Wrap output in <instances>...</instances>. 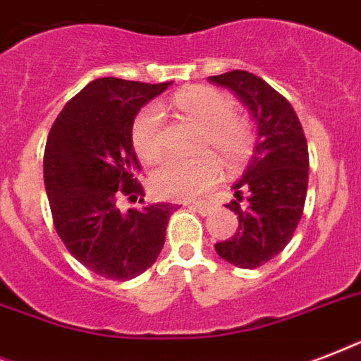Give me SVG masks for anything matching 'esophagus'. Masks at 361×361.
<instances>
[{"label":"esophagus","instance_id":"1","mask_svg":"<svg viewBox=\"0 0 361 361\" xmlns=\"http://www.w3.org/2000/svg\"><path fill=\"white\" fill-rule=\"evenodd\" d=\"M189 208L195 209L197 214H200V215H204V217H206V215L212 214L214 206H212V204H206V202H191V204H189Z\"/></svg>","mask_w":361,"mask_h":361}]
</instances>
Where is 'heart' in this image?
Segmentation results:
<instances>
[{
    "label": "heart",
    "mask_w": 361,
    "mask_h": 361,
    "mask_svg": "<svg viewBox=\"0 0 361 361\" xmlns=\"http://www.w3.org/2000/svg\"><path fill=\"white\" fill-rule=\"evenodd\" d=\"M172 104L181 114L202 127L198 147H212L228 169L245 163L252 153L251 123L232 112V101L219 90L208 86L183 87L172 97ZM163 110L159 104H147L135 118L130 140L136 155L147 163L157 161L163 149ZM219 178V163L212 153H200L192 159H169L152 176L153 191L172 200L200 197Z\"/></svg>",
    "instance_id": "heart-1"
}]
</instances>
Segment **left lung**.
<instances>
[{"label": "left lung", "mask_w": 361, "mask_h": 361, "mask_svg": "<svg viewBox=\"0 0 361 361\" xmlns=\"http://www.w3.org/2000/svg\"><path fill=\"white\" fill-rule=\"evenodd\" d=\"M228 87L257 125V140L245 172L226 208L238 215L236 234L215 243L223 260L252 269L277 257L292 240L307 197L309 153L296 112L268 82L247 71L209 76Z\"/></svg>", "instance_id": "left-lung-1"}]
</instances>
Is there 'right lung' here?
Returning <instances> with one entry per match:
<instances>
[{"label": "right lung", "instance_id": "add662e5", "mask_svg": "<svg viewBox=\"0 0 361 361\" xmlns=\"http://www.w3.org/2000/svg\"><path fill=\"white\" fill-rule=\"evenodd\" d=\"M170 84L97 78L65 104L48 135L44 187L56 232L82 266L106 279L152 268L178 209L169 202L118 208L120 197H144L130 129L142 106Z\"/></svg>", "mask_w": 361, "mask_h": 361}]
</instances>
